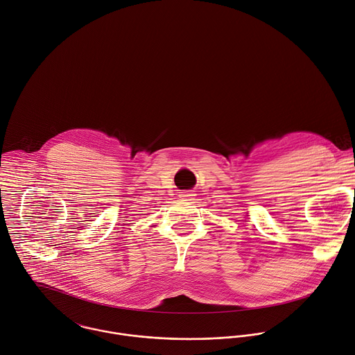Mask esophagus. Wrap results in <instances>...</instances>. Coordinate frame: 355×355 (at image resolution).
<instances>
[{"label":"esophagus","instance_id":"esophagus-1","mask_svg":"<svg viewBox=\"0 0 355 355\" xmlns=\"http://www.w3.org/2000/svg\"><path fill=\"white\" fill-rule=\"evenodd\" d=\"M191 196H193V195H192V191H184V192L180 193V198H181V199H188V198H191Z\"/></svg>","mask_w":355,"mask_h":355}]
</instances>
